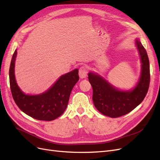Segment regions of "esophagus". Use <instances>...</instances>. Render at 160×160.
<instances>
[{
    "label": "esophagus",
    "instance_id": "obj_1",
    "mask_svg": "<svg viewBox=\"0 0 160 160\" xmlns=\"http://www.w3.org/2000/svg\"><path fill=\"white\" fill-rule=\"evenodd\" d=\"M88 68L85 66L81 67L79 69V75L81 79L85 78L87 75H88Z\"/></svg>",
    "mask_w": 160,
    "mask_h": 160
}]
</instances>
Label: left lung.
I'll list each match as a JSON object with an SVG mask.
<instances>
[{
  "instance_id": "1",
  "label": "left lung",
  "mask_w": 160,
  "mask_h": 160,
  "mask_svg": "<svg viewBox=\"0 0 160 160\" xmlns=\"http://www.w3.org/2000/svg\"><path fill=\"white\" fill-rule=\"evenodd\" d=\"M135 42L141 57L142 69L139 83L133 90L119 91L100 76L93 72L88 74L89 81L93 88L94 105L104 115L116 118L128 114L141 103L146 96L150 83L149 61L141 42L137 39Z\"/></svg>"
}]
</instances>
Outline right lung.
I'll return each mask as SVG.
<instances>
[{"label": "right lung", "instance_id": "obj_1", "mask_svg": "<svg viewBox=\"0 0 160 160\" xmlns=\"http://www.w3.org/2000/svg\"><path fill=\"white\" fill-rule=\"evenodd\" d=\"M14 51L9 69V81L12 98L22 111L30 117L42 121H52L59 118L65 111L71 91L79 81L78 69L62 75L45 93L38 95L24 94L18 87L14 78Z\"/></svg>", "mask_w": 160, "mask_h": 160}]
</instances>
